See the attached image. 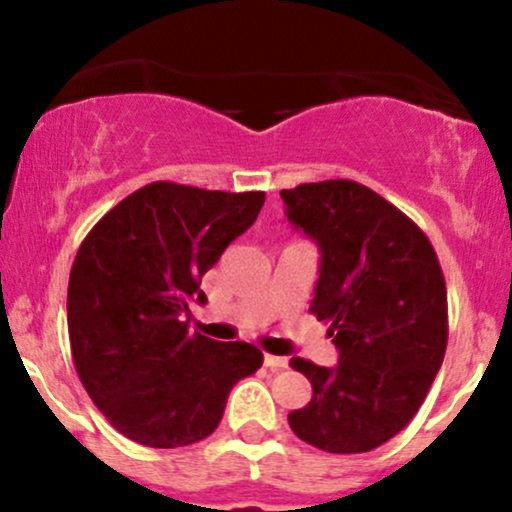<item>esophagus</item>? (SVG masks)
<instances>
[{"instance_id":"34e87169","label":"esophagus","mask_w":512,"mask_h":512,"mask_svg":"<svg viewBox=\"0 0 512 512\" xmlns=\"http://www.w3.org/2000/svg\"><path fill=\"white\" fill-rule=\"evenodd\" d=\"M264 366L272 368V370H281V368L289 366V358L274 356V354H264Z\"/></svg>"}]
</instances>
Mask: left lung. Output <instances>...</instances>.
<instances>
[{"instance_id":"8db88e82","label":"left lung","mask_w":512,"mask_h":512,"mask_svg":"<svg viewBox=\"0 0 512 512\" xmlns=\"http://www.w3.org/2000/svg\"><path fill=\"white\" fill-rule=\"evenodd\" d=\"M286 216L320 248L310 313L330 322L334 368L296 356L313 399L289 414L313 448L356 455L414 419L448 346V291L426 233L354 180L281 190Z\"/></svg>"}]
</instances>
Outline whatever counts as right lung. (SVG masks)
<instances>
[{
  "label": "right lung",
  "mask_w": 512,
  "mask_h": 512,
  "mask_svg": "<svg viewBox=\"0 0 512 512\" xmlns=\"http://www.w3.org/2000/svg\"><path fill=\"white\" fill-rule=\"evenodd\" d=\"M264 192L151 182L103 216L76 252L67 325L81 385L122 436L182 448L219 426L228 392L262 366L245 342L190 334L202 276L255 223Z\"/></svg>",
  "instance_id": "1"
}]
</instances>
